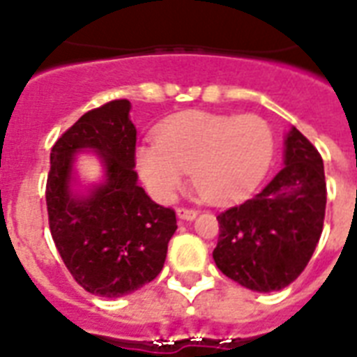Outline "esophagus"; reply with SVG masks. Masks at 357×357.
<instances>
[{
  "label": "esophagus",
  "instance_id": "34e87169",
  "mask_svg": "<svg viewBox=\"0 0 357 357\" xmlns=\"http://www.w3.org/2000/svg\"><path fill=\"white\" fill-rule=\"evenodd\" d=\"M198 211H196L195 207H178V217L183 218V220H192L196 218Z\"/></svg>",
  "mask_w": 357,
  "mask_h": 357
}]
</instances>
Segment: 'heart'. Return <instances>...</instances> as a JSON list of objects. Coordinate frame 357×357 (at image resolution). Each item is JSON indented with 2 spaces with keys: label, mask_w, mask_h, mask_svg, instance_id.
<instances>
[{
  "label": "heart",
  "mask_w": 357,
  "mask_h": 357,
  "mask_svg": "<svg viewBox=\"0 0 357 357\" xmlns=\"http://www.w3.org/2000/svg\"><path fill=\"white\" fill-rule=\"evenodd\" d=\"M274 135L257 114L179 113L157 128L155 144L135 151L142 181L157 200H170L190 172L202 198L228 204L254 190L271 167Z\"/></svg>",
  "instance_id": "heart-1"
}]
</instances>
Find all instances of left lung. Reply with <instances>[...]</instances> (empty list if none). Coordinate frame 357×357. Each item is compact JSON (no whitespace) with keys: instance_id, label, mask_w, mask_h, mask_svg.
Returning <instances> with one entry per match:
<instances>
[{"instance_id":"1","label":"left lung","mask_w":357,"mask_h":357,"mask_svg":"<svg viewBox=\"0 0 357 357\" xmlns=\"http://www.w3.org/2000/svg\"><path fill=\"white\" fill-rule=\"evenodd\" d=\"M326 211L324 165L317 148L293 128L285 168L250 200L217 217L213 259L222 274L252 291L287 287L304 272L321 238Z\"/></svg>"}]
</instances>
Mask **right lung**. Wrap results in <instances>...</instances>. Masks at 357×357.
<instances>
[{"label":"right lung","mask_w":357,"mask_h":357,"mask_svg":"<svg viewBox=\"0 0 357 357\" xmlns=\"http://www.w3.org/2000/svg\"><path fill=\"white\" fill-rule=\"evenodd\" d=\"M128 100H113L85 113L61 135L50 155L47 222L64 265L81 287L105 298L140 289L162 271L176 213L137 183V129ZM92 147L108 168V181L89 199L69 192L73 153Z\"/></svg>","instance_id":"add662e5"}]
</instances>
